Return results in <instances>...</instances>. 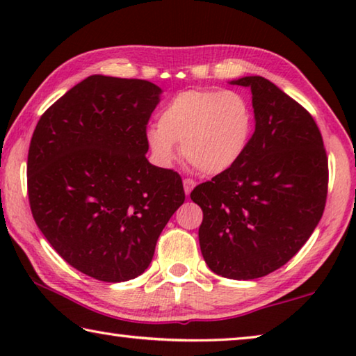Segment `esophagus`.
Returning a JSON list of instances; mask_svg holds the SVG:
<instances>
[{
	"label": "esophagus",
	"mask_w": 356,
	"mask_h": 356,
	"mask_svg": "<svg viewBox=\"0 0 356 356\" xmlns=\"http://www.w3.org/2000/svg\"><path fill=\"white\" fill-rule=\"evenodd\" d=\"M195 185H196V182L193 179H184V190H185V195L188 196L190 193H191V190L195 188Z\"/></svg>",
	"instance_id": "34e87169"
}]
</instances>
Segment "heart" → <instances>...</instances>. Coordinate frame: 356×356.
Returning a JSON list of instances; mask_svg holds the SVG:
<instances>
[{"mask_svg": "<svg viewBox=\"0 0 356 356\" xmlns=\"http://www.w3.org/2000/svg\"><path fill=\"white\" fill-rule=\"evenodd\" d=\"M252 129V108L242 94L197 88L168 100L147 140L161 163L174 160L180 143L186 163L206 176H218L243 159Z\"/></svg>", "mask_w": 356, "mask_h": 356, "instance_id": "obj_1", "label": "heart"}]
</instances>
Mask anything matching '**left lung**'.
Wrapping results in <instances>:
<instances>
[{
  "label": "left lung",
  "mask_w": 356,
  "mask_h": 356,
  "mask_svg": "<svg viewBox=\"0 0 356 356\" xmlns=\"http://www.w3.org/2000/svg\"><path fill=\"white\" fill-rule=\"evenodd\" d=\"M232 84L251 89L256 129L243 159L191 191L202 209L201 252L213 273L262 278L297 254L321 221L328 159L316 120L262 76Z\"/></svg>",
  "instance_id": "left-lung-1"
}]
</instances>
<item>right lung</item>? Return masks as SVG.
I'll return each instance as SVG.
<instances>
[{"label":"right lung","mask_w":356,"mask_h":356,"mask_svg":"<svg viewBox=\"0 0 356 356\" xmlns=\"http://www.w3.org/2000/svg\"><path fill=\"white\" fill-rule=\"evenodd\" d=\"M161 89L134 78L91 75L42 114L28 152L35 225L81 273L134 280L182 206V179L150 165L147 122Z\"/></svg>","instance_id":"add662e5"}]
</instances>
